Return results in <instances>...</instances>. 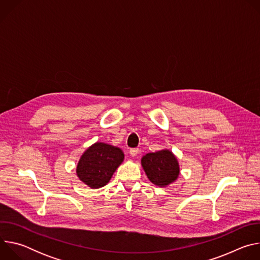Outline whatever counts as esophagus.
<instances>
[{
	"mask_svg": "<svg viewBox=\"0 0 260 260\" xmlns=\"http://www.w3.org/2000/svg\"><path fill=\"white\" fill-rule=\"evenodd\" d=\"M129 154H131L132 157H136L139 154V149H138V148H132V149L129 150Z\"/></svg>",
	"mask_w": 260,
	"mask_h": 260,
	"instance_id": "1",
	"label": "esophagus"
}]
</instances>
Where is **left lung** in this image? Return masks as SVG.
I'll list each match as a JSON object with an SVG mask.
<instances>
[{"instance_id": "left-lung-1", "label": "left lung", "mask_w": 260, "mask_h": 260, "mask_svg": "<svg viewBox=\"0 0 260 260\" xmlns=\"http://www.w3.org/2000/svg\"><path fill=\"white\" fill-rule=\"evenodd\" d=\"M141 165L148 179L159 187H166L175 182L180 174L178 159L168 149L145 154Z\"/></svg>"}]
</instances>
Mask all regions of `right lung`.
Returning <instances> with one entry per match:
<instances>
[{
	"label": "right lung",
	"mask_w": 260,
	"mask_h": 260,
	"mask_svg": "<svg viewBox=\"0 0 260 260\" xmlns=\"http://www.w3.org/2000/svg\"><path fill=\"white\" fill-rule=\"evenodd\" d=\"M124 159L120 148L96 142L83 152L76 174L80 181L92 189L101 188L110 181Z\"/></svg>",
	"instance_id": "add662e5"
}]
</instances>
